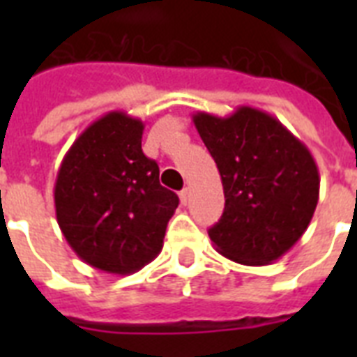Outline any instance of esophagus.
Wrapping results in <instances>:
<instances>
[{"label": "esophagus", "mask_w": 357, "mask_h": 357, "mask_svg": "<svg viewBox=\"0 0 357 357\" xmlns=\"http://www.w3.org/2000/svg\"><path fill=\"white\" fill-rule=\"evenodd\" d=\"M189 198H190L189 189H183L181 192H179V200H181V204H183V206H187V204H189Z\"/></svg>", "instance_id": "obj_1"}]
</instances>
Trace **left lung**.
Wrapping results in <instances>:
<instances>
[{"mask_svg":"<svg viewBox=\"0 0 357 357\" xmlns=\"http://www.w3.org/2000/svg\"><path fill=\"white\" fill-rule=\"evenodd\" d=\"M222 179V218L209 237L218 254L268 265L293 248L319 202V168L307 146L272 114L241 105L229 116L192 114Z\"/></svg>","mask_w":357,"mask_h":357,"instance_id":"obj_1","label":"left lung"}]
</instances>
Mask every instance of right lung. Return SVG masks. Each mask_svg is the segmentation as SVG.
Segmentation results:
<instances>
[{
  "instance_id": "1",
  "label": "right lung",
  "mask_w": 357,
  "mask_h": 357,
  "mask_svg": "<svg viewBox=\"0 0 357 357\" xmlns=\"http://www.w3.org/2000/svg\"><path fill=\"white\" fill-rule=\"evenodd\" d=\"M142 120L111 111L70 146L55 179V215L66 243L86 265L133 274L162 250L179 204L142 153Z\"/></svg>"
}]
</instances>
